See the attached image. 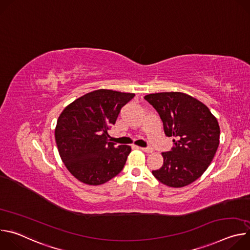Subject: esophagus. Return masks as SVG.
Here are the masks:
<instances>
[{"label": "esophagus", "instance_id": "1", "mask_svg": "<svg viewBox=\"0 0 250 250\" xmlns=\"http://www.w3.org/2000/svg\"><path fill=\"white\" fill-rule=\"evenodd\" d=\"M139 149H140V150H142V151L146 152V153H150V152H152V151H153V149H152L151 147H139Z\"/></svg>", "mask_w": 250, "mask_h": 250}]
</instances>
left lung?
<instances>
[{
    "label": "left lung",
    "instance_id": "8db88e82",
    "mask_svg": "<svg viewBox=\"0 0 250 250\" xmlns=\"http://www.w3.org/2000/svg\"><path fill=\"white\" fill-rule=\"evenodd\" d=\"M145 99L158 113L174 146L162 152L163 165L152 174L162 184L181 188L207 170L220 144V126L207 105L180 92L149 94Z\"/></svg>",
    "mask_w": 250,
    "mask_h": 250
}]
</instances>
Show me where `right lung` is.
Returning <instances> with one entry per match:
<instances>
[{
	"mask_svg": "<svg viewBox=\"0 0 250 250\" xmlns=\"http://www.w3.org/2000/svg\"><path fill=\"white\" fill-rule=\"evenodd\" d=\"M133 97L131 93L96 90L68 104L59 116L55 128L59 155L79 181L101 185L123 170L131 148L109 141L108 129Z\"/></svg>",
	"mask_w": 250,
	"mask_h": 250,
	"instance_id": "right-lung-1",
	"label": "right lung"
}]
</instances>
